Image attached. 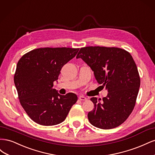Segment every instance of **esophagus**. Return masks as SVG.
<instances>
[{
    "label": "esophagus",
    "instance_id": "obj_1",
    "mask_svg": "<svg viewBox=\"0 0 155 155\" xmlns=\"http://www.w3.org/2000/svg\"><path fill=\"white\" fill-rule=\"evenodd\" d=\"M79 99L81 101H85V100H87V97L85 96L81 95V96H79Z\"/></svg>",
    "mask_w": 155,
    "mask_h": 155
}]
</instances>
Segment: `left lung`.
Wrapping results in <instances>:
<instances>
[{
    "instance_id": "left-lung-1",
    "label": "left lung",
    "mask_w": 155,
    "mask_h": 155,
    "mask_svg": "<svg viewBox=\"0 0 155 155\" xmlns=\"http://www.w3.org/2000/svg\"><path fill=\"white\" fill-rule=\"evenodd\" d=\"M76 58H81L91 68L97 83L108 90L101 101L91 98L94 108L88 114L90 123L102 129L122 124L134 109L140 85L132 56L122 48L97 46L81 48Z\"/></svg>"
}]
</instances>
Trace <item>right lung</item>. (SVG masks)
<instances>
[{
	"label": "right lung",
	"instance_id": "add662e5",
	"mask_svg": "<svg viewBox=\"0 0 155 155\" xmlns=\"http://www.w3.org/2000/svg\"><path fill=\"white\" fill-rule=\"evenodd\" d=\"M79 48H40L31 50L18 60L14 83L20 104L26 114L41 125H58L66 119L78 96L61 95L53 89L64 65Z\"/></svg>",
	"mask_w": 155,
	"mask_h": 155
}]
</instances>
